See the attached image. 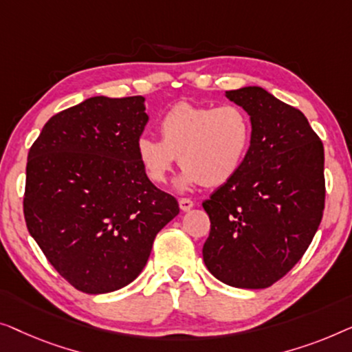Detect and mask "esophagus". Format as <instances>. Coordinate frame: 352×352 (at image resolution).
<instances>
[{"label": "esophagus", "mask_w": 352, "mask_h": 352, "mask_svg": "<svg viewBox=\"0 0 352 352\" xmlns=\"http://www.w3.org/2000/svg\"><path fill=\"white\" fill-rule=\"evenodd\" d=\"M178 204H180V209L183 212H188L191 209L192 206H195V202H192L190 197H180V201H178Z\"/></svg>", "instance_id": "34e87169"}]
</instances>
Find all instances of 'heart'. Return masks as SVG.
<instances>
[{
    "instance_id": "heart-1",
    "label": "heart",
    "mask_w": 352,
    "mask_h": 352,
    "mask_svg": "<svg viewBox=\"0 0 352 352\" xmlns=\"http://www.w3.org/2000/svg\"><path fill=\"white\" fill-rule=\"evenodd\" d=\"M157 129L161 140L143 133L135 143L137 160L156 185L167 180L177 156L185 167L178 178L180 188L223 185L244 166L254 142L249 113L234 103H178L161 118Z\"/></svg>"
}]
</instances>
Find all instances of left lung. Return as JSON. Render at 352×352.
Here are the masks:
<instances>
[{"mask_svg":"<svg viewBox=\"0 0 352 352\" xmlns=\"http://www.w3.org/2000/svg\"><path fill=\"white\" fill-rule=\"evenodd\" d=\"M226 97L249 113L254 142L241 170L202 202V256L225 284L266 289L298 263L322 220L324 145L303 113L265 89Z\"/></svg>","mask_w":352,"mask_h":352,"instance_id":"8db88e82","label":"left lung"}]
</instances>
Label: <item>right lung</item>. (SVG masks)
<instances>
[{
    "label": "right lung",
    "instance_id": "right-lung-1",
    "mask_svg": "<svg viewBox=\"0 0 352 352\" xmlns=\"http://www.w3.org/2000/svg\"><path fill=\"white\" fill-rule=\"evenodd\" d=\"M143 102L87 98L52 116L28 151L27 228L57 273L84 294L131 284L157 232L180 212L137 160L148 122Z\"/></svg>",
    "mask_w": 352,
    "mask_h": 352
}]
</instances>
